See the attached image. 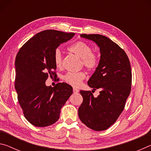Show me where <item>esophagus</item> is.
<instances>
[{"instance_id":"1","label":"esophagus","mask_w":151,"mask_h":151,"mask_svg":"<svg viewBox=\"0 0 151 151\" xmlns=\"http://www.w3.org/2000/svg\"><path fill=\"white\" fill-rule=\"evenodd\" d=\"M78 90L77 88H73V93H78Z\"/></svg>"}]
</instances>
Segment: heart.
<instances>
[{
    "label": "heart",
    "instance_id": "obj_1",
    "mask_svg": "<svg viewBox=\"0 0 151 151\" xmlns=\"http://www.w3.org/2000/svg\"><path fill=\"white\" fill-rule=\"evenodd\" d=\"M70 52L74 53L82 59L85 67L89 71H93L98 67L99 58L96 54L93 52V48L90 45L83 41H78L73 43L68 47ZM54 63L57 68L62 66L63 56L59 48H57L54 52ZM86 77L84 72L73 73L68 72L63 76V80L66 83L75 87L81 85L82 81Z\"/></svg>",
    "mask_w": 151,
    "mask_h": 151
}]
</instances>
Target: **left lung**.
<instances>
[{
    "mask_svg": "<svg viewBox=\"0 0 151 151\" xmlns=\"http://www.w3.org/2000/svg\"><path fill=\"white\" fill-rule=\"evenodd\" d=\"M81 37L93 40L100 48L99 66L87 84L93 90L101 91L96 98L91 91H80L83 101L78 116L90 129L104 131L119 118L131 93V64L124 50L105 36L82 34Z\"/></svg>",
    "mask_w": 151,
    "mask_h": 151,
    "instance_id": "left-lung-1",
    "label": "left lung"
}]
</instances>
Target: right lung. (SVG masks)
Instances as JSON below:
<instances>
[{
  "mask_svg": "<svg viewBox=\"0 0 151 151\" xmlns=\"http://www.w3.org/2000/svg\"><path fill=\"white\" fill-rule=\"evenodd\" d=\"M75 33L55 30H43L20 48L15 60V89L24 117L35 127L55 123L60 109L73 94V87L58 83L47 86L48 76L57 77L54 52L61 43L72 39Z\"/></svg>",
  "mask_w": 151,
  "mask_h": 151,
  "instance_id": "1",
  "label": "right lung"
}]
</instances>
